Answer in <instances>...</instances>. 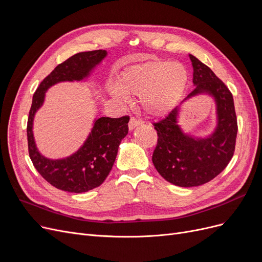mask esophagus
<instances>
[{
  "mask_svg": "<svg viewBox=\"0 0 262 262\" xmlns=\"http://www.w3.org/2000/svg\"><path fill=\"white\" fill-rule=\"evenodd\" d=\"M142 124V121L141 120H138V119L136 118H131L130 121H129V129L132 131L133 129H136L138 125Z\"/></svg>",
  "mask_w": 262,
  "mask_h": 262,
  "instance_id": "1",
  "label": "esophagus"
}]
</instances>
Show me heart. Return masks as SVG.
<instances>
[{"instance_id": "1", "label": "heart", "mask_w": 262, "mask_h": 262, "mask_svg": "<svg viewBox=\"0 0 262 262\" xmlns=\"http://www.w3.org/2000/svg\"><path fill=\"white\" fill-rule=\"evenodd\" d=\"M189 81L188 71L179 62L152 60L122 71L109 93L118 100L139 95L140 107L152 117L169 114L184 96Z\"/></svg>"}]
</instances>
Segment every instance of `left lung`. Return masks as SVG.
I'll list each match as a JSON object with an SVG mask.
<instances>
[{
	"label": "left lung",
	"instance_id": "1",
	"mask_svg": "<svg viewBox=\"0 0 262 262\" xmlns=\"http://www.w3.org/2000/svg\"><path fill=\"white\" fill-rule=\"evenodd\" d=\"M189 58L194 90L167 117L154 123L158 140L153 164L165 180L179 187L201 186L224 170L233 157L237 136L232 93L209 67L192 54ZM200 94L211 97L216 104V126L205 137L186 133L179 124L181 105Z\"/></svg>",
	"mask_w": 262,
	"mask_h": 262
}]
</instances>
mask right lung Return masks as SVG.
Instances as JSON below:
<instances>
[{"label": "right lung", "instance_id": "1", "mask_svg": "<svg viewBox=\"0 0 262 262\" xmlns=\"http://www.w3.org/2000/svg\"><path fill=\"white\" fill-rule=\"evenodd\" d=\"M106 50L76 53L55 68L40 83L33 97L27 122L30 160L38 172L53 187L63 191L82 193L99 187L109 175L119 145L128 134L129 117L95 118L92 130L76 152L63 158L46 157L34 137L35 115L41 108L46 92L61 82H83L107 57Z\"/></svg>", "mask_w": 262, "mask_h": 262}]
</instances>
